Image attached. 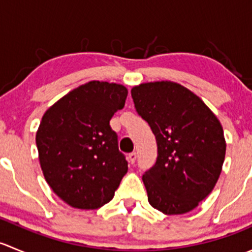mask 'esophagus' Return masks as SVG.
<instances>
[{"label": "esophagus", "instance_id": "obj_1", "mask_svg": "<svg viewBox=\"0 0 252 252\" xmlns=\"http://www.w3.org/2000/svg\"><path fill=\"white\" fill-rule=\"evenodd\" d=\"M128 161H129V163H130V164L135 163V161H136V154H135V152H131V154H129Z\"/></svg>", "mask_w": 252, "mask_h": 252}]
</instances>
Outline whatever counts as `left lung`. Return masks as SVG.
Masks as SVG:
<instances>
[{
    "instance_id": "obj_1",
    "label": "left lung",
    "mask_w": 252,
    "mask_h": 252,
    "mask_svg": "<svg viewBox=\"0 0 252 252\" xmlns=\"http://www.w3.org/2000/svg\"><path fill=\"white\" fill-rule=\"evenodd\" d=\"M131 97L157 142L156 163L142 175L150 205L166 215L194 210L222 171L220 121L199 96L172 81L141 84L131 89Z\"/></svg>"
}]
</instances>
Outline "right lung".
I'll return each instance as SVG.
<instances>
[{
    "label": "right lung",
    "instance_id": "add662e5",
    "mask_svg": "<svg viewBox=\"0 0 252 252\" xmlns=\"http://www.w3.org/2000/svg\"><path fill=\"white\" fill-rule=\"evenodd\" d=\"M123 85L90 81L45 112L36 146L45 179L58 197L80 210L110 202L128 172L110 121L126 103Z\"/></svg>",
    "mask_w": 252,
    "mask_h": 252
}]
</instances>
